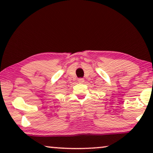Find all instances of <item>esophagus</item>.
<instances>
[{
	"label": "esophagus",
	"mask_w": 153,
	"mask_h": 153,
	"mask_svg": "<svg viewBox=\"0 0 153 153\" xmlns=\"http://www.w3.org/2000/svg\"><path fill=\"white\" fill-rule=\"evenodd\" d=\"M78 81H79V83H83V82H84V79H83V78H79V79H78Z\"/></svg>",
	"instance_id": "1"
}]
</instances>
